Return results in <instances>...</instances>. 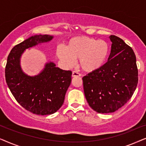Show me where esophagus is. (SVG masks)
Masks as SVG:
<instances>
[{
    "instance_id": "esophagus-1",
    "label": "esophagus",
    "mask_w": 146,
    "mask_h": 146,
    "mask_svg": "<svg viewBox=\"0 0 146 146\" xmlns=\"http://www.w3.org/2000/svg\"><path fill=\"white\" fill-rule=\"evenodd\" d=\"M81 74L80 73L76 71H73L72 72V76L73 77H79L80 76Z\"/></svg>"
}]
</instances>
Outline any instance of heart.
Segmentation results:
<instances>
[{
    "instance_id": "heart-1",
    "label": "heart",
    "mask_w": 146,
    "mask_h": 146,
    "mask_svg": "<svg viewBox=\"0 0 146 146\" xmlns=\"http://www.w3.org/2000/svg\"><path fill=\"white\" fill-rule=\"evenodd\" d=\"M109 52V46L102 40H97L87 36L72 38L66 48L59 46L56 54L67 66H72L75 59H79L80 66L84 71L91 72L99 69L104 64Z\"/></svg>"
}]
</instances>
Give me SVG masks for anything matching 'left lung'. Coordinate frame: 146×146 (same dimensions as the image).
<instances>
[{"label":"left lung","instance_id":"1","mask_svg":"<svg viewBox=\"0 0 146 146\" xmlns=\"http://www.w3.org/2000/svg\"><path fill=\"white\" fill-rule=\"evenodd\" d=\"M108 62L82 78L85 97L98 113H112L131 98L138 82L136 58L132 48L120 38L110 36Z\"/></svg>","mask_w":146,"mask_h":146}]
</instances>
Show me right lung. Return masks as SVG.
<instances>
[{
	"instance_id": "right-lung-1",
	"label": "right lung",
	"mask_w": 146,
	"mask_h": 146,
	"mask_svg": "<svg viewBox=\"0 0 146 146\" xmlns=\"http://www.w3.org/2000/svg\"><path fill=\"white\" fill-rule=\"evenodd\" d=\"M52 38L47 35H35L17 44L11 50L5 67L6 82L16 100L27 110L37 115L52 114L60 108L72 73L49 62L38 75L29 76L22 71L20 58L25 49Z\"/></svg>"
}]
</instances>
